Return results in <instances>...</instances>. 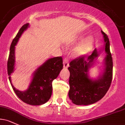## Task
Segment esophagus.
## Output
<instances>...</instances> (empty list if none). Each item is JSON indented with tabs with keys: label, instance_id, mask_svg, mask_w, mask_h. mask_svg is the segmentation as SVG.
<instances>
[{
	"label": "esophagus",
	"instance_id": "1",
	"mask_svg": "<svg viewBox=\"0 0 125 125\" xmlns=\"http://www.w3.org/2000/svg\"><path fill=\"white\" fill-rule=\"evenodd\" d=\"M63 67H67L69 65V60L67 58H64L63 59Z\"/></svg>",
	"mask_w": 125,
	"mask_h": 125
}]
</instances>
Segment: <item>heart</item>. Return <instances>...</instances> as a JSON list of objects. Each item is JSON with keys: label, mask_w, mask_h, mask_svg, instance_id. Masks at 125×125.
Returning <instances> with one entry per match:
<instances>
[{"label": "heart", "mask_w": 125, "mask_h": 125, "mask_svg": "<svg viewBox=\"0 0 125 125\" xmlns=\"http://www.w3.org/2000/svg\"><path fill=\"white\" fill-rule=\"evenodd\" d=\"M93 43H94L93 38L92 37H88L74 49V54L76 55H82L86 53L92 47Z\"/></svg>", "instance_id": "obj_1"}]
</instances>
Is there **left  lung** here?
Instances as JSON below:
<instances>
[{"instance_id":"8db88e82","label":"left lung","mask_w":125,"mask_h":125,"mask_svg":"<svg viewBox=\"0 0 125 125\" xmlns=\"http://www.w3.org/2000/svg\"><path fill=\"white\" fill-rule=\"evenodd\" d=\"M105 42V69L102 76L96 81H92L87 76L89 68L98 55L96 49L86 57L81 55L70 62L69 96L74 104L88 105L96 103L105 95L111 84L113 77V59L110 51V43L105 33L102 31Z\"/></svg>"}]
</instances>
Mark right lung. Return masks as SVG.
Returning a JSON list of instances; mask_svg holds the SVG:
<instances>
[{"label":"right lung","mask_w":125,"mask_h":125,"mask_svg":"<svg viewBox=\"0 0 125 125\" xmlns=\"http://www.w3.org/2000/svg\"><path fill=\"white\" fill-rule=\"evenodd\" d=\"M26 23L20 29L19 31L13 40L10 48L9 56L8 60V73L9 79L14 92L23 102L31 105H41L45 104L51 97L52 93V82L58 76L63 68V59L61 56L48 59L34 73L33 77L29 89L25 92L16 89L12 85L10 74L13 72L15 64V46L21 34L28 28Z\"/></svg>","instance_id":"obj_1"}]
</instances>
